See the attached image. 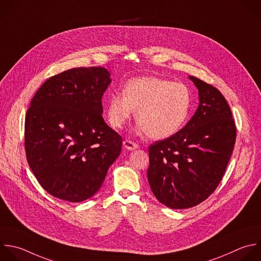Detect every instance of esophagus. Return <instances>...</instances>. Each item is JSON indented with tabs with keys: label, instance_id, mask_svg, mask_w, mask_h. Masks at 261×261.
Returning a JSON list of instances; mask_svg holds the SVG:
<instances>
[{
	"label": "esophagus",
	"instance_id": "34e87169",
	"mask_svg": "<svg viewBox=\"0 0 261 261\" xmlns=\"http://www.w3.org/2000/svg\"><path fill=\"white\" fill-rule=\"evenodd\" d=\"M123 145H124V147H125L126 149H128V150H133V149H136V148L139 147V145H138L137 143H135V142H133V141H130V140H125V141L123 142Z\"/></svg>",
	"mask_w": 261,
	"mask_h": 261
}]
</instances>
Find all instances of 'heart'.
Here are the masks:
<instances>
[{
	"label": "heart",
	"mask_w": 261,
	"mask_h": 261,
	"mask_svg": "<svg viewBox=\"0 0 261 261\" xmlns=\"http://www.w3.org/2000/svg\"><path fill=\"white\" fill-rule=\"evenodd\" d=\"M192 108V94L181 83L155 76L132 79L124 93L109 99L108 118L114 128H123L135 115L140 133L164 139L175 134L186 123Z\"/></svg>",
	"instance_id": "1"
}]
</instances>
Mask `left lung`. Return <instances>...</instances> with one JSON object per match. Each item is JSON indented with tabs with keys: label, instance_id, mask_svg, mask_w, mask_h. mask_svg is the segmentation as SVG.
Segmentation results:
<instances>
[{
	"label": "left lung",
	"instance_id": "left-lung-1",
	"mask_svg": "<svg viewBox=\"0 0 261 261\" xmlns=\"http://www.w3.org/2000/svg\"><path fill=\"white\" fill-rule=\"evenodd\" d=\"M199 107L177 133L148 148L147 180L159 202L187 209L205 201L221 181L236 142V125L223 95L190 75Z\"/></svg>",
	"mask_w": 261,
	"mask_h": 261
}]
</instances>
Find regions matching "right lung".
Returning <instances> with one entry per match:
<instances>
[{"label":"right lung","instance_id":"obj_1","mask_svg":"<svg viewBox=\"0 0 261 261\" xmlns=\"http://www.w3.org/2000/svg\"><path fill=\"white\" fill-rule=\"evenodd\" d=\"M112 80L105 67H77L48 79L27 112L28 163L42 188L77 203L95 195L120 155L122 137L102 118Z\"/></svg>","mask_w":261,"mask_h":261}]
</instances>
